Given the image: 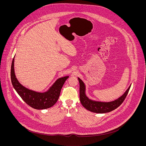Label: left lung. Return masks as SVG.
<instances>
[{"label": "left lung", "instance_id": "obj_1", "mask_svg": "<svg viewBox=\"0 0 146 146\" xmlns=\"http://www.w3.org/2000/svg\"><path fill=\"white\" fill-rule=\"evenodd\" d=\"M78 80L80 83V99L81 103L87 110L96 113H109L119 107L127 96L131 86V84L124 94L116 100L109 102H99L90 99L87 96L85 84L79 77H78Z\"/></svg>", "mask_w": 146, "mask_h": 146}]
</instances>
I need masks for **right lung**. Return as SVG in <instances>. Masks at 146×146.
<instances>
[{"label":"right lung","instance_id":"add662e5","mask_svg":"<svg viewBox=\"0 0 146 146\" xmlns=\"http://www.w3.org/2000/svg\"><path fill=\"white\" fill-rule=\"evenodd\" d=\"M69 76L57 79L48 91L38 92L29 90L22 84L16 78L14 72V57L11 66V80L13 86L18 94L29 106L37 110H43L54 106L57 102L61 89Z\"/></svg>","mask_w":146,"mask_h":146}]
</instances>
